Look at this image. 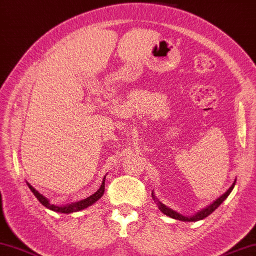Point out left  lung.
Instances as JSON below:
<instances>
[{
    "label": "left lung",
    "instance_id": "8db88e82",
    "mask_svg": "<svg viewBox=\"0 0 256 256\" xmlns=\"http://www.w3.org/2000/svg\"><path fill=\"white\" fill-rule=\"evenodd\" d=\"M234 184H236V181L233 182V184L228 188V190L226 192V194H223L220 198H218V199L213 202V203H211L210 206H208L206 208H203V210H201V211H199L198 213H196L194 216H182V214H180V213H178L176 211H174V210H172V208H168L166 206H164V203H161L157 198L154 196V194L152 192V194H151V196H152V198H154V202L157 203V206H158V208H159V210L164 213V214H166V216H170V218H176V220H180V221H184V222H196V221H199V220H202V218H206V216H208L211 214V213L216 210V208L221 204V203L226 199V198L228 196V194H231V191L233 190V188H234Z\"/></svg>",
    "mask_w": 256,
    "mask_h": 256
}]
</instances>
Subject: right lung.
<instances>
[{
	"label": "right lung",
	"instance_id": "obj_1",
	"mask_svg": "<svg viewBox=\"0 0 256 256\" xmlns=\"http://www.w3.org/2000/svg\"><path fill=\"white\" fill-rule=\"evenodd\" d=\"M105 179H106V176H104V180H102V184L100 188H99V189L95 192V194H92L90 196L86 198V199H84V200H80V201H78V202L72 203V204H66V206H62L52 204L48 198H45L43 194H40L38 190H35L34 188L28 184V182H26V184H28L30 190L33 192L34 196L38 198V200L42 203V206H44L45 208H50V210H52V211L60 212V213H66V214H68V213H72V212H77V211L84 210V208L90 206L96 201H98L99 199H100V198L104 194V192H105Z\"/></svg>",
	"mask_w": 256,
	"mask_h": 256
}]
</instances>
